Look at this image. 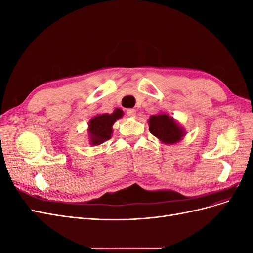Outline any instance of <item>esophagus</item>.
I'll use <instances>...</instances> for the list:
<instances>
[{
    "mask_svg": "<svg viewBox=\"0 0 253 253\" xmlns=\"http://www.w3.org/2000/svg\"><path fill=\"white\" fill-rule=\"evenodd\" d=\"M126 115H127V116H129V117H134L135 115H136V110H134V109H127L126 110Z\"/></svg>",
    "mask_w": 253,
    "mask_h": 253,
    "instance_id": "34e87169",
    "label": "esophagus"
}]
</instances>
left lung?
Instances as JSON below:
<instances>
[{
    "label": "left lung",
    "mask_w": 253,
    "mask_h": 253,
    "mask_svg": "<svg viewBox=\"0 0 253 253\" xmlns=\"http://www.w3.org/2000/svg\"><path fill=\"white\" fill-rule=\"evenodd\" d=\"M148 121L151 134L166 144H173L180 141L186 134L178 122L168 114L160 113L152 115Z\"/></svg>",
    "instance_id": "1"
}]
</instances>
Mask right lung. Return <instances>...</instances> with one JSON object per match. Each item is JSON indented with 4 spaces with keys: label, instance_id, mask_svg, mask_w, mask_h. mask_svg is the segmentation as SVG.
I'll return each instance as SVG.
<instances>
[{
    "label": "right lung",
    "instance_id": "add662e5",
    "mask_svg": "<svg viewBox=\"0 0 253 253\" xmlns=\"http://www.w3.org/2000/svg\"><path fill=\"white\" fill-rule=\"evenodd\" d=\"M124 112L116 109L112 114H100L88 121V136L91 145H99L109 140L113 133V125L121 118Z\"/></svg>",
    "mask_w": 253,
    "mask_h": 253
}]
</instances>
